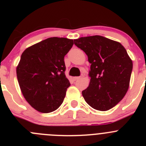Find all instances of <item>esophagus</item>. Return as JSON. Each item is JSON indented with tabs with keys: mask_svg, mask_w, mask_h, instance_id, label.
Instances as JSON below:
<instances>
[{
	"mask_svg": "<svg viewBox=\"0 0 146 146\" xmlns=\"http://www.w3.org/2000/svg\"><path fill=\"white\" fill-rule=\"evenodd\" d=\"M80 77H73V80H74V81H76V80H78V79H80Z\"/></svg>",
	"mask_w": 146,
	"mask_h": 146,
	"instance_id": "esophagus-1",
	"label": "esophagus"
}]
</instances>
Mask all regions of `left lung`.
Here are the masks:
<instances>
[{"mask_svg":"<svg viewBox=\"0 0 146 146\" xmlns=\"http://www.w3.org/2000/svg\"><path fill=\"white\" fill-rule=\"evenodd\" d=\"M74 44L87 54L91 64L89 86L82 92L84 99L95 110H110L127 92L132 60L119 42L100 35L74 39Z\"/></svg>","mask_w":146,"mask_h":146,"instance_id":"8db88e82","label":"left lung"}]
</instances>
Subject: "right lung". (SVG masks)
Here are the masks:
<instances>
[{
    "label": "right lung",
    "mask_w": 146,
    "mask_h": 146,
    "mask_svg": "<svg viewBox=\"0 0 146 146\" xmlns=\"http://www.w3.org/2000/svg\"><path fill=\"white\" fill-rule=\"evenodd\" d=\"M73 39L51 37L26 48L16 68L26 101L38 111L49 113L62 104L70 82L65 75L64 56Z\"/></svg>",
    "instance_id": "obj_1"
}]
</instances>
